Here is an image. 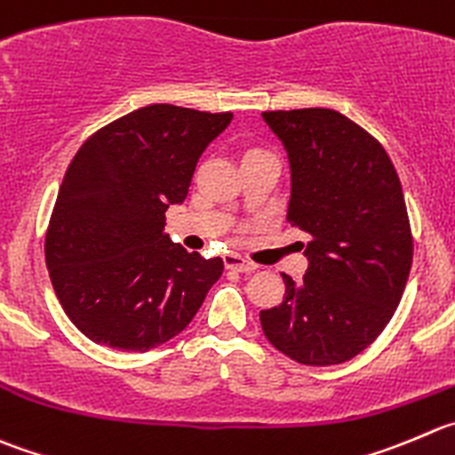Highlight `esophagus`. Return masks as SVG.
I'll return each mask as SVG.
<instances>
[{
	"instance_id": "esophagus-1",
	"label": "esophagus",
	"mask_w": 455,
	"mask_h": 455,
	"mask_svg": "<svg viewBox=\"0 0 455 455\" xmlns=\"http://www.w3.org/2000/svg\"><path fill=\"white\" fill-rule=\"evenodd\" d=\"M225 267L235 272H254L257 270V263L248 261V259L239 257V254H228L225 257Z\"/></svg>"
}]
</instances>
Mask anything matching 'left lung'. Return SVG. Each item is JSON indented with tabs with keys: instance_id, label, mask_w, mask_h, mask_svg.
Here are the masks:
<instances>
[{
	"instance_id": "8db88e82",
	"label": "left lung",
	"mask_w": 455,
	"mask_h": 455,
	"mask_svg": "<svg viewBox=\"0 0 455 455\" xmlns=\"http://www.w3.org/2000/svg\"><path fill=\"white\" fill-rule=\"evenodd\" d=\"M290 158L288 223L310 236L299 283L283 275L261 310L267 341L306 366L353 360L395 313L413 261L400 176L360 124L335 109L263 111Z\"/></svg>"
}]
</instances>
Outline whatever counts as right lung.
I'll use <instances>...</instances> for the list:
<instances>
[{
    "label": "right lung",
    "instance_id": "1",
    "mask_svg": "<svg viewBox=\"0 0 455 455\" xmlns=\"http://www.w3.org/2000/svg\"><path fill=\"white\" fill-rule=\"evenodd\" d=\"M230 111L149 105L91 133L64 174L46 228L51 283L77 331L145 350L185 331L223 259L172 243L165 212L183 203L198 156Z\"/></svg>",
    "mask_w": 455,
    "mask_h": 455
}]
</instances>
